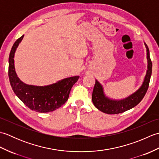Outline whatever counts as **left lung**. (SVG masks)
<instances>
[{"mask_svg": "<svg viewBox=\"0 0 159 159\" xmlns=\"http://www.w3.org/2000/svg\"><path fill=\"white\" fill-rule=\"evenodd\" d=\"M146 46L147 49L148 65L147 73L143 85L135 93L132 94L127 98L120 101H115L111 100L104 96L102 85L98 81L96 80L92 93V102L98 109L107 114L121 113L137 106L142 100L147 92L148 87H149L152 74V63L150 57L149 48L146 44Z\"/></svg>", "mask_w": 159, "mask_h": 159, "instance_id": "1", "label": "left lung"}]
</instances>
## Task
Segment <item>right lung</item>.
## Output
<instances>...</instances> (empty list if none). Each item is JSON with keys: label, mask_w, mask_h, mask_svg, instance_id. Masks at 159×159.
Listing matches in <instances>:
<instances>
[{"label": "right lung", "mask_w": 159, "mask_h": 159, "mask_svg": "<svg viewBox=\"0 0 159 159\" xmlns=\"http://www.w3.org/2000/svg\"><path fill=\"white\" fill-rule=\"evenodd\" d=\"M24 35L16 40L9 57L8 75L12 89L19 99L29 109L39 113L55 111L65 104L69 98L72 86L79 76H73L60 80L52 85L38 87L26 85L17 76L14 67V53Z\"/></svg>", "instance_id": "add662e5"}]
</instances>
